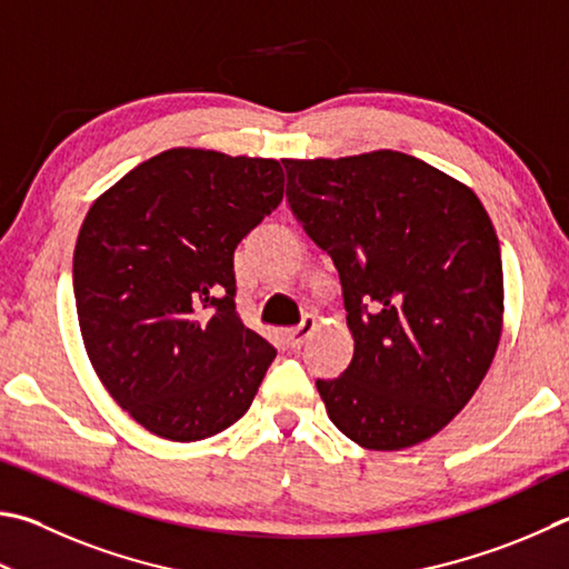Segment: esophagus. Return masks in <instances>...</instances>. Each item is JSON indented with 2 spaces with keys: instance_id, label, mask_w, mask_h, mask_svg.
Returning <instances> with one entry per match:
<instances>
[{
  "instance_id": "obj_1",
  "label": "esophagus",
  "mask_w": 569,
  "mask_h": 569,
  "mask_svg": "<svg viewBox=\"0 0 569 569\" xmlns=\"http://www.w3.org/2000/svg\"><path fill=\"white\" fill-rule=\"evenodd\" d=\"M313 330H316V318L313 316H303V320H301V326L298 328H293V330H288V346H291L293 350H298L301 348L308 338L313 336Z\"/></svg>"
}]
</instances>
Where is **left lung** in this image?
<instances>
[{"instance_id":"left-lung-1","label":"left lung","mask_w":569,"mask_h":569,"mask_svg":"<svg viewBox=\"0 0 569 569\" xmlns=\"http://www.w3.org/2000/svg\"><path fill=\"white\" fill-rule=\"evenodd\" d=\"M296 221L338 268L356 350L316 380L368 450L440 432L482 383L502 330V258L468 186L400 151L283 159Z\"/></svg>"}]
</instances>
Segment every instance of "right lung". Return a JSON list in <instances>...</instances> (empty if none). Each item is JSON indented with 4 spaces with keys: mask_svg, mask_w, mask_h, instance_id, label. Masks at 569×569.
<instances>
[{
    "mask_svg": "<svg viewBox=\"0 0 569 569\" xmlns=\"http://www.w3.org/2000/svg\"><path fill=\"white\" fill-rule=\"evenodd\" d=\"M281 199V161L181 147L91 203L74 249L81 338L153 436L203 440L251 408L276 348L236 311L233 251Z\"/></svg>",
    "mask_w": 569,
    "mask_h": 569,
    "instance_id": "obj_1",
    "label": "right lung"
}]
</instances>
